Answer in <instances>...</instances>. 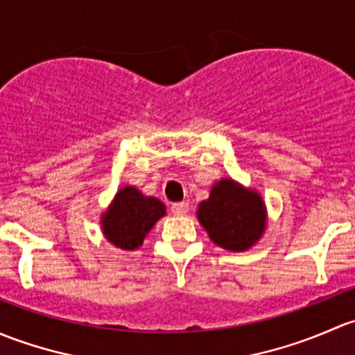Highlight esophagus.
<instances>
[{
  "label": "esophagus",
  "mask_w": 355,
  "mask_h": 355,
  "mask_svg": "<svg viewBox=\"0 0 355 355\" xmlns=\"http://www.w3.org/2000/svg\"><path fill=\"white\" fill-rule=\"evenodd\" d=\"M171 210H173L174 215H186V214H188V210H189V203L188 202L173 203Z\"/></svg>",
  "instance_id": "34e87169"
}]
</instances>
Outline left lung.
Returning <instances> with one entry per match:
<instances>
[{
	"label": "left lung",
	"instance_id": "left-lung-1",
	"mask_svg": "<svg viewBox=\"0 0 355 355\" xmlns=\"http://www.w3.org/2000/svg\"><path fill=\"white\" fill-rule=\"evenodd\" d=\"M196 215L210 239L229 251L250 250L266 225L261 196L232 179L215 182L208 200L198 205Z\"/></svg>",
	"mask_w": 355,
	"mask_h": 355
}]
</instances>
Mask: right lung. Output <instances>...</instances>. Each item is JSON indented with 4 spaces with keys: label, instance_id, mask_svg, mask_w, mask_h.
<instances>
[{
    "label": "right lung",
    "instance_id": "1",
    "mask_svg": "<svg viewBox=\"0 0 355 355\" xmlns=\"http://www.w3.org/2000/svg\"><path fill=\"white\" fill-rule=\"evenodd\" d=\"M164 215L166 205L160 200L145 196L135 186H124L102 215V231L116 248L133 251L144 244L147 232Z\"/></svg>",
    "mask_w": 355,
    "mask_h": 355
}]
</instances>
